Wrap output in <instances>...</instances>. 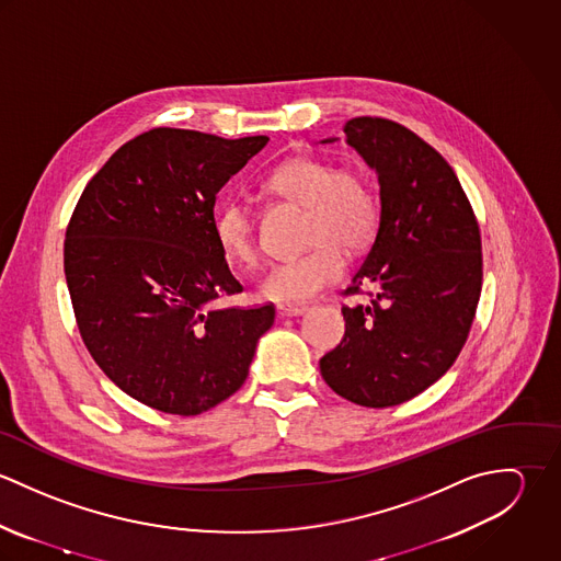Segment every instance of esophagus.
Wrapping results in <instances>:
<instances>
[{"mask_svg": "<svg viewBox=\"0 0 561 561\" xmlns=\"http://www.w3.org/2000/svg\"><path fill=\"white\" fill-rule=\"evenodd\" d=\"M276 311H278L280 316H302V313H307V311H309V305H296V302H280V305L276 307Z\"/></svg>", "mask_w": 561, "mask_h": 561, "instance_id": "34e87169", "label": "esophagus"}]
</instances>
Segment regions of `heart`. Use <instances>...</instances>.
<instances>
[{"label":"heart","instance_id":"1","mask_svg":"<svg viewBox=\"0 0 561 561\" xmlns=\"http://www.w3.org/2000/svg\"><path fill=\"white\" fill-rule=\"evenodd\" d=\"M263 190L307 209L305 245L300 256L278 261L259 285L267 300H309L341 280L345 254L365 252L380 227V198L371 179L356 168H332L316 158H296L276 165L263 181ZM216 240L225 256L238 265H254L259 256L256 227L250 211L227 201L216 214Z\"/></svg>","mask_w":561,"mask_h":561}]
</instances>
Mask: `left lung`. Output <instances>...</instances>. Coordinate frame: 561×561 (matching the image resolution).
<instances>
[{
	"label": "left lung",
	"mask_w": 561,
	"mask_h": 561,
	"mask_svg": "<svg viewBox=\"0 0 561 561\" xmlns=\"http://www.w3.org/2000/svg\"><path fill=\"white\" fill-rule=\"evenodd\" d=\"M347 142L376 168L382 216L343 296H369L341 313L345 334L323 354L321 378L367 408L412 400L458 358L480 302V225L454 168L414 131L356 116Z\"/></svg>",
	"instance_id": "obj_1"
}]
</instances>
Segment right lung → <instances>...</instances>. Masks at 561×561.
<instances>
[{"label":"right lung","instance_id":"add662e5","mask_svg":"<svg viewBox=\"0 0 561 561\" xmlns=\"http://www.w3.org/2000/svg\"><path fill=\"white\" fill-rule=\"evenodd\" d=\"M267 140L156 127L81 192L65 240L81 341L149 408L192 416L231 398L274 323L272 302L214 307L243 289L216 240V194Z\"/></svg>","mask_w":561,"mask_h":561}]
</instances>
